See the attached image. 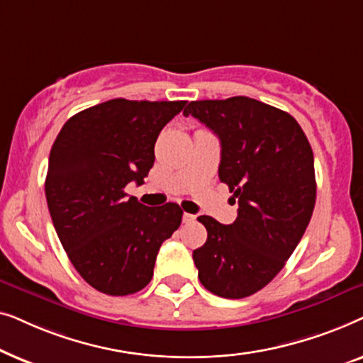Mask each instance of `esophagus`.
I'll return each mask as SVG.
<instances>
[{"label":"esophagus","instance_id":"obj_1","mask_svg":"<svg viewBox=\"0 0 363 363\" xmlns=\"http://www.w3.org/2000/svg\"><path fill=\"white\" fill-rule=\"evenodd\" d=\"M196 220L195 215H190V213H183V223H193Z\"/></svg>","mask_w":363,"mask_h":363}]
</instances>
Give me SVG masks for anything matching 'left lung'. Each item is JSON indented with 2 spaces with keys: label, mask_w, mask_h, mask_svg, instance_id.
<instances>
[{
  "label": "left lung",
  "mask_w": 363,
  "mask_h": 363,
  "mask_svg": "<svg viewBox=\"0 0 363 363\" xmlns=\"http://www.w3.org/2000/svg\"><path fill=\"white\" fill-rule=\"evenodd\" d=\"M183 116L220 138L218 175L238 200L233 225L198 218L208 231L193 251L198 277L213 294L242 299L274 279L309 225L317 188L311 143L294 117L250 97L193 101Z\"/></svg>",
  "instance_id": "8db88e82"
}]
</instances>
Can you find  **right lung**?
<instances>
[{"label":"right lung","instance_id":"right-lung-1","mask_svg":"<svg viewBox=\"0 0 363 363\" xmlns=\"http://www.w3.org/2000/svg\"><path fill=\"white\" fill-rule=\"evenodd\" d=\"M185 104L112 99L72 116L54 142L44 186L52 225L72 266L99 292L143 289L162 242L180 226L177 203L148 208L125 186L142 185L158 133Z\"/></svg>","mask_w":363,"mask_h":363}]
</instances>
